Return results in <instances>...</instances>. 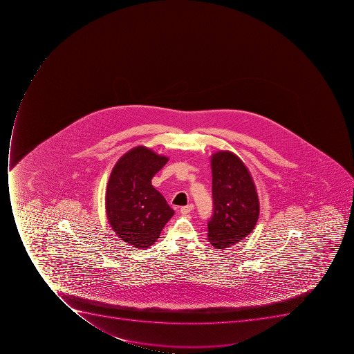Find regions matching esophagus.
Segmentation results:
<instances>
[{"label":"esophagus","mask_w":354,"mask_h":354,"mask_svg":"<svg viewBox=\"0 0 354 354\" xmlns=\"http://www.w3.org/2000/svg\"><path fill=\"white\" fill-rule=\"evenodd\" d=\"M194 210V205L190 203V205H187V206L181 207L180 212L183 214H189L190 212Z\"/></svg>","instance_id":"34e87169"}]
</instances>
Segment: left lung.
<instances>
[{"mask_svg": "<svg viewBox=\"0 0 354 354\" xmlns=\"http://www.w3.org/2000/svg\"><path fill=\"white\" fill-rule=\"evenodd\" d=\"M214 214L208 221V240L225 249L245 239L259 218L256 186L243 160L231 151L212 153Z\"/></svg>", "mask_w": 354, "mask_h": 354, "instance_id": "8db88e82", "label": "left lung"}]
</instances>
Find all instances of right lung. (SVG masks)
<instances>
[{
	"instance_id": "1",
	"label": "right lung",
	"mask_w": 354,
	"mask_h": 354,
	"mask_svg": "<svg viewBox=\"0 0 354 354\" xmlns=\"http://www.w3.org/2000/svg\"><path fill=\"white\" fill-rule=\"evenodd\" d=\"M167 162V157L137 146L111 170L106 189L107 219L115 234L135 248L147 249L156 243L175 214L151 185V178Z\"/></svg>"
}]
</instances>
